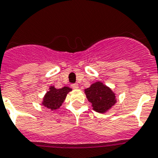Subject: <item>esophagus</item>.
<instances>
[{"label": "esophagus", "instance_id": "esophagus-1", "mask_svg": "<svg viewBox=\"0 0 158 158\" xmlns=\"http://www.w3.org/2000/svg\"><path fill=\"white\" fill-rule=\"evenodd\" d=\"M71 87H72L73 89H78L79 88V85L77 83H73V84H71Z\"/></svg>", "mask_w": 158, "mask_h": 158}]
</instances>
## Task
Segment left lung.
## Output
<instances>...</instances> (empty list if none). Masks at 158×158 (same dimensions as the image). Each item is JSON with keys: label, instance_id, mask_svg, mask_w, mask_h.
<instances>
[{"label": "left lung", "instance_id": "left-lung-1", "mask_svg": "<svg viewBox=\"0 0 158 158\" xmlns=\"http://www.w3.org/2000/svg\"><path fill=\"white\" fill-rule=\"evenodd\" d=\"M84 92L91 104L92 109L99 113H105L116 103V94L100 81L91 84L84 90Z\"/></svg>", "mask_w": 158, "mask_h": 158}]
</instances>
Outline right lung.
I'll return each instance as SVG.
<instances>
[{"mask_svg":"<svg viewBox=\"0 0 158 158\" xmlns=\"http://www.w3.org/2000/svg\"><path fill=\"white\" fill-rule=\"evenodd\" d=\"M71 91L72 89L68 87H63V88L57 89L54 86H50L49 91L45 94L42 99V105L52 111L59 109L64 102L67 94Z\"/></svg>","mask_w":158,"mask_h":158,"instance_id":"1","label":"right lung"}]
</instances>
